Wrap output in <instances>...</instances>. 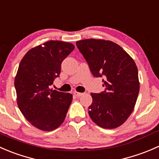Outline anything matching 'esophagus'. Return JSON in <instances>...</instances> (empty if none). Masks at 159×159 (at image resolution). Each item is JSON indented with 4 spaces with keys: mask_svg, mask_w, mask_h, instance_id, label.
I'll list each match as a JSON object with an SVG mask.
<instances>
[{
    "mask_svg": "<svg viewBox=\"0 0 159 159\" xmlns=\"http://www.w3.org/2000/svg\"><path fill=\"white\" fill-rule=\"evenodd\" d=\"M74 94H75V95H76L77 97H81V96H82L83 94H84V93L77 92V91H75V92H74Z\"/></svg>",
    "mask_w": 159,
    "mask_h": 159,
    "instance_id": "1",
    "label": "esophagus"
}]
</instances>
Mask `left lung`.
<instances>
[{
	"mask_svg": "<svg viewBox=\"0 0 159 159\" xmlns=\"http://www.w3.org/2000/svg\"><path fill=\"white\" fill-rule=\"evenodd\" d=\"M96 78L103 77L105 91L91 93L90 118L106 129L119 127L132 113L139 92V72L132 57L116 43L103 39L76 42Z\"/></svg>",
	"mask_w": 159,
	"mask_h": 159,
	"instance_id": "8db88e82",
	"label": "left lung"
}]
</instances>
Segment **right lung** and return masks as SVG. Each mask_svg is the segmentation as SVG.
<instances>
[{
	"label": "right lung",
	"mask_w": 159,
	"mask_h": 159,
	"mask_svg": "<svg viewBox=\"0 0 159 159\" xmlns=\"http://www.w3.org/2000/svg\"><path fill=\"white\" fill-rule=\"evenodd\" d=\"M74 48L71 43L48 41L29 50L20 62L14 79L17 105L25 118L41 131L57 129L65 119L72 94L50 86Z\"/></svg>",
	"instance_id": "1"
}]
</instances>
